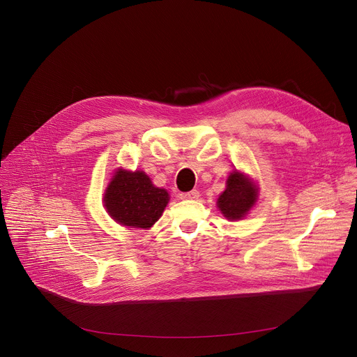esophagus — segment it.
I'll return each mask as SVG.
<instances>
[{
  "mask_svg": "<svg viewBox=\"0 0 357 357\" xmlns=\"http://www.w3.org/2000/svg\"><path fill=\"white\" fill-rule=\"evenodd\" d=\"M199 197V190H196V189H193V190H190V192H183V193H181V199H190V200H195V199H197Z\"/></svg>",
  "mask_w": 357,
  "mask_h": 357,
  "instance_id": "esophagus-1",
  "label": "esophagus"
}]
</instances>
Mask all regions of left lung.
<instances>
[{"label":"left lung","mask_w":357,"mask_h":357,"mask_svg":"<svg viewBox=\"0 0 357 357\" xmlns=\"http://www.w3.org/2000/svg\"><path fill=\"white\" fill-rule=\"evenodd\" d=\"M257 200V189L254 183L234 171L227 178V188L219 196L218 205L220 212L229 220H238L252 208Z\"/></svg>","instance_id":"1"}]
</instances>
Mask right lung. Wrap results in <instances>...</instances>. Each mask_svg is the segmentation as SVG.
<instances>
[{"label": "right lung", "instance_id": "obj_1", "mask_svg": "<svg viewBox=\"0 0 357 357\" xmlns=\"http://www.w3.org/2000/svg\"><path fill=\"white\" fill-rule=\"evenodd\" d=\"M168 200V192L152 185L144 172L119 169L106 189L105 206L119 223L149 229L161 218Z\"/></svg>", "mask_w": 357, "mask_h": 357}]
</instances>
